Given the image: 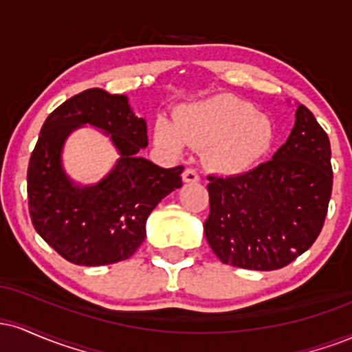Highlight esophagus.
Returning a JSON list of instances; mask_svg holds the SVG:
<instances>
[{"label":"esophagus","mask_w":352,"mask_h":352,"mask_svg":"<svg viewBox=\"0 0 352 352\" xmlns=\"http://www.w3.org/2000/svg\"><path fill=\"white\" fill-rule=\"evenodd\" d=\"M184 182L185 184H197V182L200 180V175L199 172L195 170V168H185L184 170Z\"/></svg>","instance_id":"obj_1"}]
</instances>
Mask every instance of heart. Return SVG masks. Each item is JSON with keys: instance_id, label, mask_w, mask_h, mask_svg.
<instances>
[{"instance_id": "1", "label": "heart", "mask_w": 352, "mask_h": 352, "mask_svg": "<svg viewBox=\"0 0 352 352\" xmlns=\"http://www.w3.org/2000/svg\"><path fill=\"white\" fill-rule=\"evenodd\" d=\"M155 139L170 151H179L182 142L207 148L213 168L243 173L270 152L274 127L270 117L254 111L248 100L220 94L182 109L175 127L160 119L155 124Z\"/></svg>"}]
</instances>
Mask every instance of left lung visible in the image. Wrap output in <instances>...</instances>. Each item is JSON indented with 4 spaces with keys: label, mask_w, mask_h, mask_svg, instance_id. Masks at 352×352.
Returning a JSON list of instances; mask_svg holds the SVG:
<instances>
[{
    "label": "left lung",
    "mask_w": 352,
    "mask_h": 352,
    "mask_svg": "<svg viewBox=\"0 0 352 352\" xmlns=\"http://www.w3.org/2000/svg\"><path fill=\"white\" fill-rule=\"evenodd\" d=\"M205 236L225 265L256 272L296 260L321 233L333 192L331 144L300 104L286 144L238 175H208Z\"/></svg>",
    "instance_id": "obj_1"
}]
</instances>
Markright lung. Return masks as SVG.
Masks as SVG:
<instances>
[{"instance_id":"right-lung-1","label":"right lung","mask_w":352,"mask_h":352,"mask_svg":"<svg viewBox=\"0 0 352 352\" xmlns=\"http://www.w3.org/2000/svg\"><path fill=\"white\" fill-rule=\"evenodd\" d=\"M91 123L111 134L120 162L102 182L80 189L60 167L72 128ZM147 124L127 98L92 87L67 99L44 120L28 167V207L34 230L64 260L99 266L127 260L142 245L145 221L159 201L182 187L184 167L162 168L139 157Z\"/></svg>"}]
</instances>
